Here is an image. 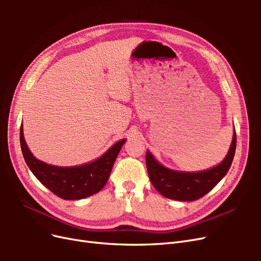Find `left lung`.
Here are the masks:
<instances>
[{
    "label": "left lung",
    "instance_id": "obj_1",
    "mask_svg": "<svg viewBox=\"0 0 261 261\" xmlns=\"http://www.w3.org/2000/svg\"><path fill=\"white\" fill-rule=\"evenodd\" d=\"M236 149V133L224 160L217 167L201 172H178L163 167L147 151L146 163L149 178L162 196L179 201H194L208 194L222 179L233 161Z\"/></svg>",
    "mask_w": 261,
    "mask_h": 261
}]
</instances>
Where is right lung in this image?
Listing matches in <instances>:
<instances>
[{"label": "right lung", "mask_w": 261, "mask_h": 261, "mask_svg": "<svg viewBox=\"0 0 261 261\" xmlns=\"http://www.w3.org/2000/svg\"><path fill=\"white\" fill-rule=\"evenodd\" d=\"M126 139L117 141L99 159L77 167H55L38 160L30 152L20 126V147L28 168L46 188L65 200H77L100 192L112 171L116 156Z\"/></svg>", "instance_id": "right-lung-1"}]
</instances>
